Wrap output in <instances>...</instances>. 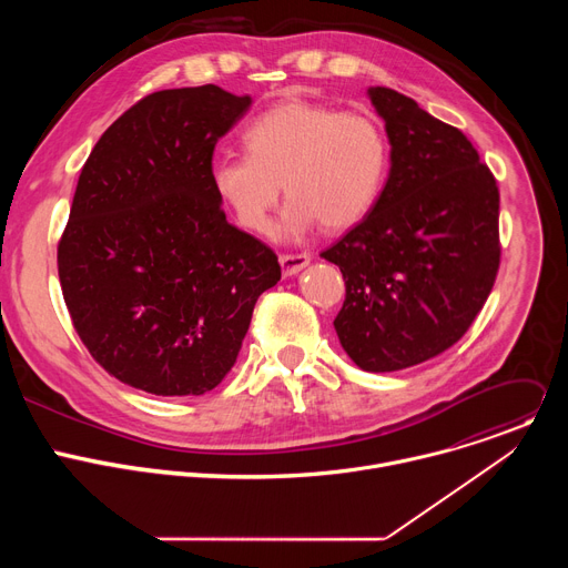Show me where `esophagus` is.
Here are the masks:
<instances>
[{
  "instance_id": "1",
  "label": "esophagus",
  "mask_w": 568,
  "mask_h": 568,
  "mask_svg": "<svg viewBox=\"0 0 568 568\" xmlns=\"http://www.w3.org/2000/svg\"><path fill=\"white\" fill-rule=\"evenodd\" d=\"M278 263L283 267V274L292 276V274H298L303 267L310 265V254H281Z\"/></svg>"
}]
</instances>
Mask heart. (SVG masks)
<instances>
[{"mask_svg":"<svg viewBox=\"0 0 568 568\" xmlns=\"http://www.w3.org/2000/svg\"><path fill=\"white\" fill-rule=\"evenodd\" d=\"M247 154L213 159L209 178L240 226L263 233L281 197L290 202L281 231L301 235L316 222L328 231L359 224L388 178L390 143L382 123L359 110L283 101L242 132Z\"/></svg>","mask_w":568,"mask_h":568,"instance_id":"obj_1","label":"heart"}]
</instances>
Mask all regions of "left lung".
<instances>
[{
    "mask_svg": "<svg viewBox=\"0 0 568 568\" xmlns=\"http://www.w3.org/2000/svg\"><path fill=\"white\" fill-rule=\"evenodd\" d=\"M390 173L371 213L321 256L346 281L335 331L364 371L388 373L452 348L488 301L501 263L499 186L471 141L388 88Z\"/></svg>",
    "mask_w": 568,
    "mask_h": 568,
    "instance_id": "obj_1",
    "label": "left lung"
}]
</instances>
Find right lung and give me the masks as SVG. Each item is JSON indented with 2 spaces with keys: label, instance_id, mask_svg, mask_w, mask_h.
I'll return each instance as SVG.
<instances>
[{
  "label": "right lung",
  "instance_id": "right-lung-1",
  "mask_svg": "<svg viewBox=\"0 0 568 568\" xmlns=\"http://www.w3.org/2000/svg\"><path fill=\"white\" fill-rule=\"evenodd\" d=\"M250 97L161 90L123 112L80 171L58 242L73 328L116 379L152 395H202L233 368L278 256L226 222L213 150Z\"/></svg>",
  "mask_w": 568,
  "mask_h": 568
}]
</instances>
